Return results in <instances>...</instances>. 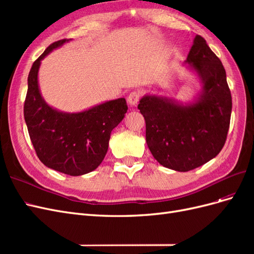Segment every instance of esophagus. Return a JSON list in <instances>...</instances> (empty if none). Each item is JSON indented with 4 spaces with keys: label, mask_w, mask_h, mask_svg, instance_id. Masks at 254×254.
<instances>
[{
    "label": "esophagus",
    "mask_w": 254,
    "mask_h": 254,
    "mask_svg": "<svg viewBox=\"0 0 254 254\" xmlns=\"http://www.w3.org/2000/svg\"><path fill=\"white\" fill-rule=\"evenodd\" d=\"M141 97V92L140 91H132L127 97V101L130 106H135L139 102V99Z\"/></svg>",
    "instance_id": "obj_1"
}]
</instances>
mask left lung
<instances>
[{
  "instance_id": "obj_1",
  "label": "left lung",
  "mask_w": 254,
  "mask_h": 254,
  "mask_svg": "<svg viewBox=\"0 0 254 254\" xmlns=\"http://www.w3.org/2000/svg\"><path fill=\"white\" fill-rule=\"evenodd\" d=\"M186 63L203 83L198 101L180 106L171 99L146 95L137 109L146 123V143L158 162L189 172L216 157L227 140L232 97L225 67L206 41L197 35Z\"/></svg>"
}]
</instances>
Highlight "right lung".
<instances>
[{
  "mask_svg": "<svg viewBox=\"0 0 254 254\" xmlns=\"http://www.w3.org/2000/svg\"><path fill=\"white\" fill-rule=\"evenodd\" d=\"M67 39L52 43L33 64L28 74L24 119L30 141L41 162L57 172L80 176L94 171L104 160L112 130L128 110L125 98L114 99L79 113L53 109L38 86L40 61Z\"/></svg>",
  "mask_w": 254,
  "mask_h": 254,
  "instance_id": "right-lung-1",
  "label": "right lung"
}]
</instances>
